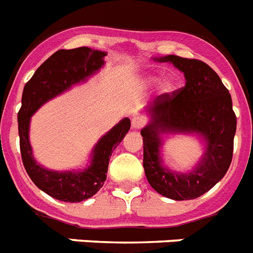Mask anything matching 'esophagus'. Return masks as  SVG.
Listing matches in <instances>:
<instances>
[{"mask_svg":"<svg viewBox=\"0 0 253 253\" xmlns=\"http://www.w3.org/2000/svg\"><path fill=\"white\" fill-rule=\"evenodd\" d=\"M143 125H145V120L139 118V116H134V118L131 119V129L139 130L141 128H143Z\"/></svg>","mask_w":253,"mask_h":253,"instance_id":"1","label":"esophagus"}]
</instances>
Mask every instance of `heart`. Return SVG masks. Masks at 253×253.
Wrapping results in <instances>:
<instances>
[{"instance_id": "b5f03b06", "label": "heart", "mask_w": 253, "mask_h": 253, "mask_svg": "<svg viewBox=\"0 0 253 253\" xmlns=\"http://www.w3.org/2000/svg\"><path fill=\"white\" fill-rule=\"evenodd\" d=\"M156 81H158V76L156 75H145V76H142L138 79V85L142 87H147L151 86ZM156 90H158V94H159L160 97H170L177 90V81L174 80L173 76L162 77L159 83H158Z\"/></svg>"}]
</instances>
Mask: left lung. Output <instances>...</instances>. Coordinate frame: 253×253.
I'll use <instances>...</instances> for the list:
<instances>
[{
  "mask_svg": "<svg viewBox=\"0 0 253 253\" xmlns=\"http://www.w3.org/2000/svg\"><path fill=\"white\" fill-rule=\"evenodd\" d=\"M154 59L172 63L183 72L186 84L145 108L150 119L141 130L146 178L163 197L195 199L220 182L230 167L237 130L233 102L218 75L202 60L177 55ZM172 134L195 135L202 142L204 154L191 171L176 172L164 166L162 145Z\"/></svg>",
  "mask_w": 253,
  "mask_h": 253,
  "instance_id": "left-lung-1",
  "label": "left lung"
}]
</instances>
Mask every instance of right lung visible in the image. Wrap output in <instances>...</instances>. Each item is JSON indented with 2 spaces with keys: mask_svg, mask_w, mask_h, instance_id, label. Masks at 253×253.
<instances>
[{
  "mask_svg": "<svg viewBox=\"0 0 253 253\" xmlns=\"http://www.w3.org/2000/svg\"><path fill=\"white\" fill-rule=\"evenodd\" d=\"M106 51L83 46L58 50L37 68L24 86L22 107L18 112L20 152L24 168L33 183L60 202L79 203L91 198L103 186L112 152L130 129L124 118L103 134L91 149L86 167L72 170H53L42 167L33 156L29 142L31 118L41 106L77 84H83L104 66Z\"/></svg>",
  "mask_w": 253,
  "mask_h": 253,
  "instance_id": "obj_1",
  "label": "right lung"
}]
</instances>
